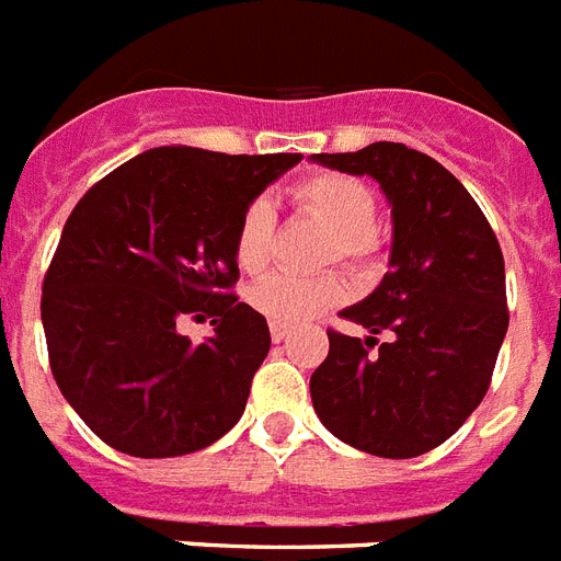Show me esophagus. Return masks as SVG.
<instances>
[{
    "label": "esophagus",
    "instance_id": "1",
    "mask_svg": "<svg viewBox=\"0 0 561 561\" xmlns=\"http://www.w3.org/2000/svg\"><path fill=\"white\" fill-rule=\"evenodd\" d=\"M268 333H272V342L275 344H280L286 339V335H289V327L286 324H277V321H272V324H268Z\"/></svg>",
    "mask_w": 561,
    "mask_h": 561
}]
</instances>
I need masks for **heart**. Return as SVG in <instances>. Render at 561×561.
I'll return each mask as SVG.
<instances>
[{"label": "heart", "mask_w": 561, "mask_h": 561, "mask_svg": "<svg viewBox=\"0 0 561 561\" xmlns=\"http://www.w3.org/2000/svg\"><path fill=\"white\" fill-rule=\"evenodd\" d=\"M293 203L330 228L333 237L327 243V260H347L353 266L374 263L379 252L374 231L376 196L362 179L333 170L312 173L293 187ZM272 228H275V210L268 199H252L245 205L234 231V260L243 272H260L266 266ZM344 298H347V280L333 272L318 277L275 272L260 277L249 289V304L260 316L272 318L277 324H301L307 318L318 316L321 309L342 304Z\"/></svg>", "instance_id": "obj_1"}]
</instances>
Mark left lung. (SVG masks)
Here are the masks:
<instances>
[{"instance_id": "left-lung-1", "label": "left lung", "mask_w": 561, "mask_h": 561, "mask_svg": "<svg viewBox=\"0 0 561 561\" xmlns=\"http://www.w3.org/2000/svg\"><path fill=\"white\" fill-rule=\"evenodd\" d=\"M312 161L376 179L393 222L391 272L342 309L370 335L327 330L330 353L309 379L312 408L353 449L416 458L449 440L490 388L510 324L499 237L458 179L411 147L376 141Z\"/></svg>"}]
</instances>
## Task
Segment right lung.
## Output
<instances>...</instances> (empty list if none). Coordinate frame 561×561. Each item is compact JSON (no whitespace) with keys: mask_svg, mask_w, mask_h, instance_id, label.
I'll return each mask as SVG.
<instances>
[{"mask_svg":"<svg viewBox=\"0 0 561 561\" xmlns=\"http://www.w3.org/2000/svg\"><path fill=\"white\" fill-rule=\"evenodd\" d=\"M298 161L153 147L75 205L43 280V327L54 382L112 449L179 458L243 416L272 335L231 293L234 231ZM185 317H210L215 335L191 345Z\"/></svg>","mask_w":561,"mask_h":561,"instance_id":"right-lung-1","label":"right lung"}]
</instances>
